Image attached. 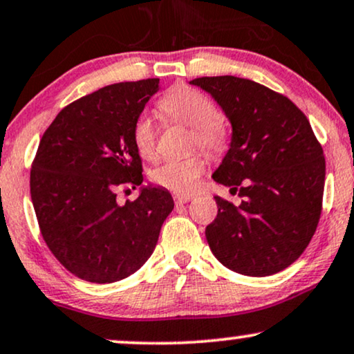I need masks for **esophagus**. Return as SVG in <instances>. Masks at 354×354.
<instances>
[{
	"mask_svg": "<svg viewBox=\"0 0 354 354\" xmlns=\"http://www.w3.org/2000/svg\"><path fill=\"white\" fill-rule=\"evenodd\" d=\"M173 199L176 205H183V204H187V202L192 199V196L191 194H174Z\"/></svg>",
	"mask_w": 354,
	"mask_h": 354,
	"instance_id": "34e87169",
	"label": "esophagus"
}]
</instances>
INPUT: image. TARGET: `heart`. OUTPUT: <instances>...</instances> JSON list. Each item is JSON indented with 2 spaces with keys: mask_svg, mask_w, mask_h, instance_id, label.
Wrapping results in <instances>:
<instances>
[{
  "mask_svg": "<svg viewBox=\"0 0 354 354\" xmlns=\"http://www.w3.org/2000/svg\"><path fill=\"white\" fill-rule=\"evenodd\" d=\"M158 108L168 120L191 128V145L209 153H220L228 144V124L216 110L215 103L204 93L187 86H176L158 100ZM131 138L142 158H153L157 150V128L149 115L136 118ZM205 169L201 153L183 158H169L157 165L150 173L155 185L174 192H189Z\"/></svg>",
  "mask_w": 354,
  "mask_h": 354,
  "instance_id": "b5f03b06",
  "label": "heart"
}]
</instances>
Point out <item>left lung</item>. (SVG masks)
<instances>
[{"mask_svg": "<svg viewBox=\"0 0 354 354\" xmlns=\"http://www.w3.org/2000/svg\"><path fill=\"white\" fill-rule=\"evenodd\" d=\"M232 121L228 153L214 180L241 197H215L218 214L205 228L214 256L230 270L267 277L291 266L317 228L325 157L309 120L288 97L234 75L191 81Z\"/></svg>", "mask_w": 354, "mask_h": 354, "instance_id": "1", "label": "left lung"}]
</instances>
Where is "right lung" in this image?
<instances>
[{
  "label": "right lung",
  "mask_w": 354,
  "mask_h": 354,
  "mask_svg": "<svg viewBox=\"0 0 354 354\" xmlns=\"http://www.w3.org/2000/svg\"><path fill=\"white\" fill-rule=\"evenodd\" d=\"M157 91L158 79L98 88L64 106L41 136L30 168L32 204L46 246L77 279L113 283L133 275L173 210L163 187L118 202V191L144 180L131 131Z\"/></svg>",
  "instance_id": "right-lung-1"
}]
</instances>
